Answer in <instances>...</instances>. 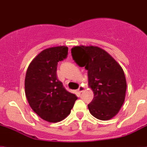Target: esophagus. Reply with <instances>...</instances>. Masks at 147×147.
<instances>
[{
    "instance_id": "esophagus-1",
    "label": "esophagus",
    "mask_w": 147,
    "mask_h": 147,
    "mask_svg": "<svg viewBox=\"0 0 147 147\" xmlns=\"http://www.w3.org/2000/svg\"><path fill=\"white\" fill-rule=\"evenodd\" d=\"M84 88H83L82 86H80L79 88L78 89V92H79V93H82V92H83V91H84Z\"/></svg>"
}]
</instances>
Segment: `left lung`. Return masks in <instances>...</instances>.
<instances>
[{
	"label": "left lung",
	"instance_id": "obj_1",
	"mask_svg": "<svg viewBox=\"0 0 147 147\" xmlns=\"http://www.w3.org/2000/svg\"><path fill=\"white\" fill-rule=\"evenodd\" d=\"M71 52L78 65L88 70V85L94 94L88 105L90 114L102 121L113 119L125 102L127 83L122 68L99 47L80 45Z\"/></svg>",
	"mask_w": 147,
	"mask_h": 147
}]
</instances>
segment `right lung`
Masks as SVG:
<instances>
[{"mask_svg": "<svg viewBox=\"0 0 147 147\" xmlns=\"http://www.w3.org/2000/svg\"><path fill=\"white\" fill-rule=\"evenodd\" d=\"M66 46L42 51L31 62L25 78V92L32 110L45 121L56 123L71 113L78 99L57 78L58 62L66 58Z\"/></svg>", "mask_w": 147, "mask_h": 147, "instance_id": "obj_1", "label": "right lung"}]
</instances>
